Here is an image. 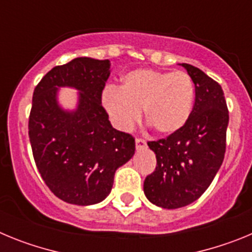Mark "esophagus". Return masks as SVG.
<instances>
[{"mask_svg": "<svg viewBox=\"0 0 252 252\" xmlns=\"http://www.w3.org/2000/svg\"><path fill=\"white\" fill-rule=\"evenodd\" d=\"M135 142H136V148L137 149H141L144 148V146L146 145V141L144 139H140V137H136V140H135Z\"/></svg>", "mask_w": 252, "mask_h": 252, "instance_id": "34e87169", "label": "esophagus"}]
</instances>
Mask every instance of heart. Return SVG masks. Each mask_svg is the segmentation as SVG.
<instances>
[{
    "label": "heart",
    "mask_w": 252,
    "mask_h": 252,
    "mask_svg": "<svg viewBox=\"0 0 252 252\" xmlns=\"http://www.w3.org/2000/svg\"><path fill=\"white\" fill-rule=\"evenodd\" d=\"M194 84L184 72L137 69L122 78L121 90L107 87L102 106L116 128L130 130L141 117L161 135L184 127L192 113Z\"/></svg>",
    "instance_id": "obj_1"
}]
</instances>
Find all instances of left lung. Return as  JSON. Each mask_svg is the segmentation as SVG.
I'll list each match as a JSON object with an SVG mask.
<instances>
[{"mask_svg":"<svg viewBox=\"0 0 252 252\" xmlns=\"http://www.w3.org/2000/svg\"><path fill=\"white\" fill-rule=\"evenodd\" d=\"M182 65L194 83L192 113L182 130L148 142L157 155V168L144 182L149 201L168 209L197 201L211 186L226 153L228 110L221 86L201 69Z\"/></svg>","mask_w":252,"mask_h":252,"instance_id":"left-lung-1","label":"left lung"}]
</instances>
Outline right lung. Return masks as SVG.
<instances>
[{"mask_svg":"<svg viewBox=\"0 0 252 252\" xmlns=\"http://www.w3.org/2000/svg\"><path fill=\"white\" fill-rule=\"evenodd\" d=\"M110 60L75 58L49 70L32 94L29 137L46 186L66 203L90 206L110 194L117 168L132 158L135 139L112 127L102 106ZM58 86L80 91L73 113L56 102Z\"/></svg>","mask_w":252,"mask_h":252,"instance_id":"obj_1","label":"right lung"}]
</instances>
